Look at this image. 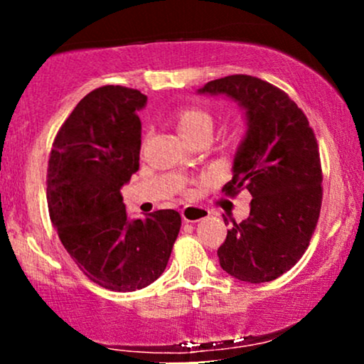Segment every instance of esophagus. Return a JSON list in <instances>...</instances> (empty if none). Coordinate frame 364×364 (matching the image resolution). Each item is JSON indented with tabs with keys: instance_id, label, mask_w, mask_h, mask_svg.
<instances>
[{
	"instance_id": "1",
	"label": "esophagus",
	"mask_w": 364,
	"mask_h": 364,
	"mask_svg": "<svg viewBox=\"0 0 364 364\" xmlns=\"http://www.w3.org/2000/svg\"><path fill=\"white\" fill-rule=\"evenodd\" d=\"M210 215V212L207 208L202 207H191V205H185L181 208V217L185 223H198V220L207 219Z\"/></svg>"
}]
</instances>
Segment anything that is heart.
Returning <instances> with one entry per match:
<instances>
[{
  "mask_svg": "<svg viewBox=\"0 0 364 364\" xmlns=\"http://www.w3.org/2000/svg\"><path fill=\"white\" fill-rule=\"evenodd\" d=\"M176 127L183 139L191 141L195 136L202 135V133H210L214 129V118L208 114L207 111L196 109V107H183L174 116Z\"/></svg>",
  "mask_w": 364,
  "mask_h": 364,
  "instance_id": "obj_1",
  "label": "heart"
}]
</instances>
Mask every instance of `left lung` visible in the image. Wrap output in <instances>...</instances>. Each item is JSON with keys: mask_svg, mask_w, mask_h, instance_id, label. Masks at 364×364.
Masks as SVG:
<instances>
[{"mask_svg": "<svg viewBox=\"0 0 364 364\" xmlns=\"http://www.w3.org/2000/svg\"><path fill=\"white\" fill-rule=\"evenodd\" d=\"M200 92L224 94L246 109L248 133L223 191L248 190L250 217L228 231L220 267L250 284L270 282L298 263L318 224L321 162L315 133L286 92L252 75H229ZM228 219H224V223Z\"/></svg>", "mask_w": 364, "mask_h": 364, "instance_id": "1", "label": "left lung"}]
</instances>
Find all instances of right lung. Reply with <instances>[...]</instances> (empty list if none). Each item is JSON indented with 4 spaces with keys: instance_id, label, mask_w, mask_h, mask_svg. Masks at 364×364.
Wrapping results in <instances>:
<instances>
[{
    "instance_id": "right-lung-1",
    "label": "right lung",
    "mask_w": 364,
    "mask_h": 364,
    "mask_svg": "<svg viewBox=\"0 0 364 364\" xmlns=\"http://www.w3.org/2000/svg\"><path fill=\"white\" fill-rule=\"evenodd\" d=\"M145 102L128 87L92 90L58 129L48 162L49 217L63 246L92 282L118 292L161 277L181 228L173 208L127 217L121 186L139 171Z\"/></svg>"
}]
</instances>
